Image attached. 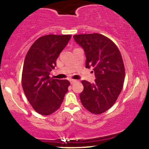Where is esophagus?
I'll return each instance as SVG.
<instances>
[{"label": "esophagus", "mask_w": 149, "mask_h": 149, "mask_svg": "<svg viewBox=\"0 0 149 149\" xmlns=\"http://www.w3.org/2000/svg\"><path fill=\"white\" fill-rule=\"evenodd\" d=\"M76 82H77V80H73V79H71V80H70V83H71V85L73 84V83H76Z\"/></svg>", "instance_id": "1"}]
</instances>
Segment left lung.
Segmentation results:
<instances>
[{"instance_id":"1","label":"left lung","mask_w":149,"mask_h":149,"mask_svg":"<svg viewBox=\"0 0 149 149\" xmlns=\"http://www.w3.org/2000/svg\"><path fill=\"white\" fill-rule=\"evenodd\" d=\"M73 38L84 50L85 67H93L96 78L94 83L82 81L81 103L92 113H102L113 105L123 86L125 67L120 52L112 40L102 34H80Z\"/></svg>"}]
</instances>
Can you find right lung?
I'll use <instances>...</instances> for the list:
<instances>
[{
	"mask_svg": "<svg viewBox=\"0 0 149 149\" xmlns=\"http://www.w3.org/2000/svg\"><path fill=\"white\" fill-rule=\"evenodd\" d=\"M71 35H46L37 39L26 55L22 71V88L36 111L43 116L60 107L68 92L67 80L53 79L49 75Z\"/></svg>",
	"mask_w": 149,
	"mask_h": 149,
	"instance_id": "add662e5",
	"label": "right lung"
}]
</instances>
